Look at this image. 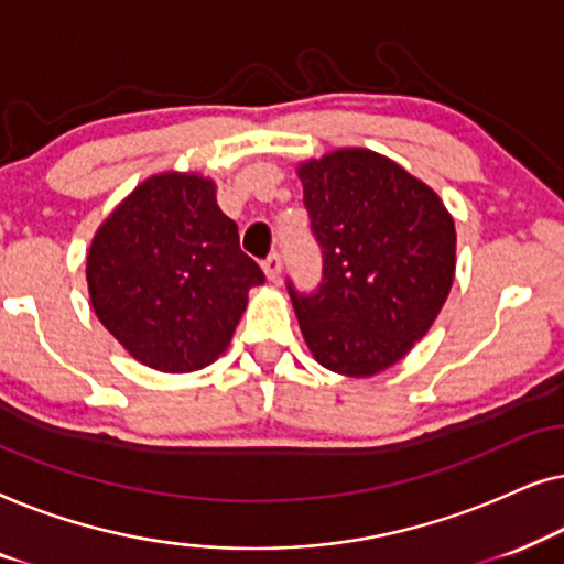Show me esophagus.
<instances>
[{
  "label": "esophagus",
  "mask_w": 564,
  "mask_h": 564,
  "mask_svg": "<svg viewBox=\"0 0 564 564\" xmlns=\"http://www.w3.org/2000/svg\"><path fill=\"white\" fill-rule=\"evenodd\" d=\"M264 274H267V280L269 282H276L280 280V274H282V257L280 253H272V257H267L264 259Z\"/></svg>",
  "instance_id": "esophagus-1"
}]
</instances>
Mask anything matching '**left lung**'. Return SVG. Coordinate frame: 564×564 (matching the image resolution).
I'll list each match as a JSON object with an SVG mask.
<instances>
[{
    "label": "left lung",
    "instance_id": "left-lung-1",
    "mask_svg": "<svg viewBox=\"0 0 564 564\" xmlns=\"http://www.w3.org/2000/svg\"><path fill=\"white\" fill-rule=\"evenodd\" d=\"M297 176L323 249L321 290L297 295L290 284L307 349L336 375H380L449 297L454 218L426 182L369 149L300 161Z\"/></svg>",
    "mask_w": 564,
    "mask_h": 564
}]
</instances>
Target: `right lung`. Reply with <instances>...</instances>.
<instances>
[{"label":"right lung","mask_w":564,"mask_h":564,"mask_svg":"<svg viewBox=\"0 0 564 564\" xmlns=\"http://www.w3.org/2000/svg\"><path fill=\"white\" fill-rule=\"evenodd\" d=\"M215 192L210 176L153 174L91 238L89 303L122 349L159 372L213 365L234 338L249 290L264 282Z\"/></svg>","instance_id":"1"}]
</instances>
